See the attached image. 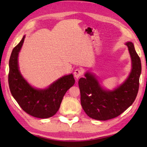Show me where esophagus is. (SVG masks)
Listing matches in <instances>:
<instances>
[{
    "mask_svg": "<svg viewBox=\"0 0 147 147\" xmlns=\"http://www.w3.org/2000/svg\"><path fill=\"white\" fill-rule=\"evenodd\" d=\"M83 74V71L80 69H76L74 72V76L76 79H78Z\"/></svg>",
    "mask_w": 147,
    "mask_h": 147,
    "instance_id": "34e87169",
    "label": "esophagus"
}]
</instances>
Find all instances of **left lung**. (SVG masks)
Here are the masks:
<instances>
[{"label":"left lung","instance_id":"8db88e82","mask_svg":"<svg viewBox=\"0 0 147 147\" xmlns=\"http://www.w3.org/2000/svg\"><path fill=\"white\" fill-rule=\"evenodd\" d=\"M131 61V70L124 82L113 90L100 86L96 76L86 72L85 78L78 80L81 105L89 117L106 121L121 115L135 100L139 90L141 73V59L131 42H127Z\"/></svg>","mask_w":147,"mask_h":147}]
</instances>
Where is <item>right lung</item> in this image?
I'll use <instances>...</instances> for the list:
<instances>
[{"label": "right lung", "instance_id": "right-lung-1", "mask_svg": "<svg viewBox=\"0 0 147 147\" xmlns=\"http://www.w3.org/2000/svg\"><path fill=\"white\" fill-rule=\"evenodd\" d=\"M25 36L14 47L9 61L8 83L13 98L21 108L35 117L46 119L55 115L60 107L62 99L74 80L73 74L57 80L49 88L37 89L32 87L21 74L18 65V56Z\"/></svg>", "mask_w": 147, "mask_h": 147}]
</instances>
